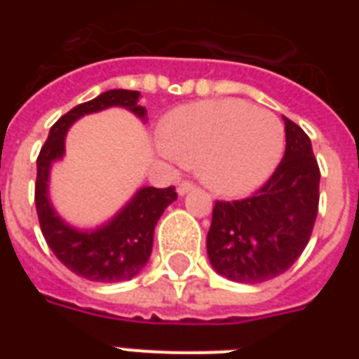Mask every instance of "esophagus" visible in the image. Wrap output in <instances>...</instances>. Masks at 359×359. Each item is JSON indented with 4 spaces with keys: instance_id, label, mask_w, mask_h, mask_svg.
Masks as SVG:
<instances>
[{
    "instance_id": "esophagus-1",
    "label": "esophagus",
    "mask_w": 359,
    "mask_h": 359,
    "mask_svg": "<svg viewBox=\"0 0 359 359\" xmlns=\"http://www.w3.org/2000/svg\"><path fill=\"white\" fill-rule=\"evenodd\" d=\"M190 190H194V182H190V180H182L179 184V188H177V194H179V196H184V194H188Z\"/></svg>"
}]
</instances>
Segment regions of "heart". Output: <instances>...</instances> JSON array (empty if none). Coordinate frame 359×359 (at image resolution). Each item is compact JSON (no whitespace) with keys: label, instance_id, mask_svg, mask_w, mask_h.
<instances>
[{"label":"heart","instance_id":"obj_1","mask_svg":"<svg viewBox=\"0 0 359 359\" xmlns=\"http://www.w3.org/2000/svg\"><path fill=\"white\" fill-rule=\"evenodd\" d=\"M285 147L281 121L238 98L207 100L173 109L162 128V151L222 196H244L261 186Z\"/></svg>","mask_w":359,"mask_h":359}]
</instances>
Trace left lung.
<instances>
[{
    "instance_id": "obj_1",
    "label": "left lung",
    "mask_w": 359,
    "mask_h": 359,
    "mask_svg": "<svg viewBox=\"0 0 359 359\" xmlns=\"http://www.w3.org/2000/svg\"><path fill=\"white\" fill-rule=\"evenodd\" d=\"M283 160L251 197L216 201L207 235L210 264L236 283H262L287 272L311 238L320 169L307 134L283 117Z\"/></svg>"
}]
</instances>
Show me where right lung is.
I'll return each mask as SVG.
<instances>
[{"instance_id":"1","label":"right lung","mask_w":359,"mask_h":359,"mask_svg":"<svg viewBox=\"0 0 359 359\" xmlns=\"http://www.w3.org/2000/svg\"><path fill=\"white\" fill-rule=\"evenodd\" d=\"M137 100V91L111 89L89 102L76 106L50 128L46 143L36 158L35 207L42 235L53 255L65 266L89 281L119 283L141 272L151 257L154 227L163 210L177 199V191L175 186L140 188L108 224L93 231H81L67 224L52 207L48 197L50 169L55 160L63 158L65 135L80 117L119 106L145 121L147 109L140 106Z\"/></svg>"}]
</instances>
